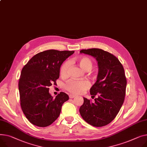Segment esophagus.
Here are the masks:
<instances>
[{
    "label": "esophagus",
    "instance_id": "1",
    "mask_svg": "<svg viewBox=\"0 0 147 147\" xmlns=\"http://www.w3.org/2000/svg\"><path fill=\"white\" fill-rule=\"evenodd\" d=\"M69 97H70V99H73V98H74V97H76V96H74V95H73V94H70Z\"/></svg>",
    "mask_w": 147,
    "mask_h": 147
}]
</instances>
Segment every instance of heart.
Instances as JSON below:
<instances>
[{
    "instance_id": "heart-1",
    "label": "heart",
    "mask_w": 147,
    "mask_h": 147,
    "mask_svg": "<svg viewBox=\"0 0 147 147\" xmlns=\"http://www.w3.org/2000/svg\"><path fill=\"white\" fill-rule=\"evenodd\" d=\"M76 61L79 64V66L84 71H89L93 67V63L89 58L83 57L78 58ZM70 67V63L67 61L64 62L61 65L60 73L63 76H67ZM90 84L87 80L76 81L71 80L65 84L66 89L73 94H80L84 92L86 90L89 89Z\"/></svg>"
}]
</instances>
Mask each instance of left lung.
Masks as SVG:
<instances>
[{"mask_svg": "<svg viewBox=\"0 0 147 147\" xmlns=\"http://www.w3.org/2000/svg\"><path fill=\"white\" fill-rule=\"evenodd\" d=\"M80 53L94 57L98 66L96 82L90 90L92 96L98 97L93 103L83 97L80 115L93 126H105L115 119L125 99L126 79L123 67L115 56L101 49L82 50Z\"/></svg>", "mask_w": 147, "mask_h": 147, "instance_id": "8db88e82", "label": "left lung"}]
</instances>
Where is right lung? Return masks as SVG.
I'll list each match as a JSON object with an SVG mask.
<instances>
[{"instance_id": "right-lung-1", "label": "right lung", "mask_w": 147, "mask_h": 147, "mask_svg": "<svg viewBox=\"0 0 147 147\" xmlns=\"http://www.w3.org/2000/svg\"><path fill=\"white\" fill-rule=\"evenodd\" d=\"M74 53L44 51L35 55L23 67L18 85L21 106L26 118L33 125H50L59 116L63 104L69 99L64 92L53 98L48 87L56 84L61 64Z\"/></svg>"}]
</instances>
